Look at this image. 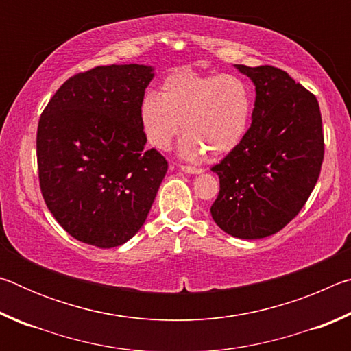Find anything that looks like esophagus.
I'll list each match as a JSON object with an SVG mask.
<instances>
[{
	"mask_svg": "<svg viewBox=\"0 0 351 351\" xmlns=\"http://www.w3.org/2000/svg\"><path fill=\"white\" fill-rule=\"evenodd\" d=\"M180 169L184 171V173H190V175H199V173H203V169L192 167V165H181Z\"/></svg>",
	"mask_w": 351,
	"mask_h": 351,
	"instance_id": "1",
	"label": "esophagus"
}]
</instances>
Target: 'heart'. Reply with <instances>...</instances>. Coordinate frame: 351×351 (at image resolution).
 Wrapping results in <instances>:
<instances>
[{"mask_svg":"<svg viewBox=\"0 0 351 351\" xmlns=\"http://www.w3.org/2000/svg\"><path fill=\"white\" fill-rule=\"evenodd\" d=\"M252 111L254 93L245 79L181 68L162 80L161 94L142 96L139 122L147 141L159 150H167L182 128L180 154L198 159L207 152L210 156L234 152L246 138Z\"/></svg>","mask_w":351,"mask_h":351,"instance_id":"obj_1","label":"heart"}]
</instances>
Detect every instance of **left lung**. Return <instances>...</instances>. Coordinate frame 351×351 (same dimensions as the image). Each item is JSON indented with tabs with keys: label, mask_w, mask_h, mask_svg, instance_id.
<instances>
[{
	"label": "left lung",
	"mask_w": 351,
	"mask_h": 351,
	"mask_svg": "<svg viewBox=\"0 0 351 351\" xmlns=\"http://www.w3.org/2000/svg\"><path fill=\"white\" fill-rule=\"evenodd\" d=\"M235 68L257 96L246 138L212 167L219 193L210 213L224 232L257 240L282 230L310 198L324 161L322 117L316 96L285 71Z\"/></svg>",
	"instance_id": "left-lung-1"
}]
</instances>
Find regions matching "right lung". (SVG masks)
Returning <instances> with one entry per match:
<instances>
[{"label": "right lung", "instance_id": "right-lung-1", "mask_svg": "<svg viewBox=\"0 0 351 351\" xmlns=\"http://www.w3.org/2000/svg\"><path fill=\"white\" fill-rule=\"evenodd\" d=\"M152 66L111 64L63 83L41 112L38 181L47 209L75 240L116 247L142 228L169 164L147 138L139 104Z\"/></svg>", "mask_w": 351, "mask_h": 351}]
</instances>
